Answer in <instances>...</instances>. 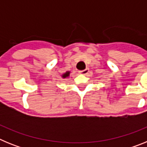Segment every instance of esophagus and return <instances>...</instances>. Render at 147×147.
I'll list each match as a JSON object with an SVG mask.
<instances>
[{"label":"esophagus","instance_id":"obj_1","mask_svg":"<svg viewBox=\"0 0 147 147\" xmlns=\"http://www.w3.org/2000/svg\"><path fill=\"white\" fill-rule=\"evenodd\" d=\"M89 68H86L85 70H82V71H80L79 73H80V74H83V75H87L88 74V73H89Z\"/></svg>","mask_w":147,"mask_h":147}]
</instances>
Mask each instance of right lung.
<instances>
[{
  "label": "right lung",
  "instance_id": "1",
  "mask_svg": "<svg viewBox=\"0 0 147 147\" xmlns=\"http://www.w3.org/2000/svg\"><path fill=\"white\" fill-rule=\"evenodd\" d=\"M69 75H70V72H69V71H67V72L65 73L64 74L62 75V78H66V77H67V76H69Z\"/></svg>",
  "mask_w": 147,
  "mask_h": 147
}]
</instances>
